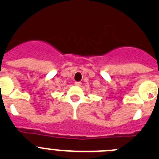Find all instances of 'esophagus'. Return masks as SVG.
Instances as JSON below:
<instances>
[{"mask_svg": "<svg viewBox=\"0 0 159 159\" xmlns=\"http://www.w3.org/2000/svg\"><path fill=\"white\" fill-rule=\"evenodd\" d=\"M75 85L78 86V87H80V86L81 85V82H80V81H76V82L75 83Z\"/></svg>", "mask_w": 159, "mask_h": 159, "instance_id": "esophagus-1", "label": "esophagus"}]
</instances>
